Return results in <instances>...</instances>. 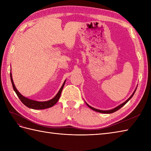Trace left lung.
<instances>
[{
  "instance_id": "1",
  "label": "left lung",
  "mask_w": 151,
  "mask_h": 151,
  "mask_svg": "<svg viewBox=\"0 0 151 151\" xmlns=\"http://www.w3.org/2000/svg\"><path fill=\"white\" fill-rule=\"evenodd\" d=\"M136 90V89H135V91H134V93H132V95H131L130 97H129V99H128L126 101H125L124 102H123V103H122V104H120L119 106H118L117 107L115 108H114V109H112V110H97V109H95V108H92L91 106H90L88 105V104H87V105L88 106V107H89V108H90L91 109H92L93 110L96 111H97V112H100V113H103V114H111V113H114V112L117 111L118 110H119V109H120L121 108L123 107V106H124L125 104H127V102L129 101L130 100V99L133 97V95H134V93H135Z\"/></svg>"
}]
</instances>
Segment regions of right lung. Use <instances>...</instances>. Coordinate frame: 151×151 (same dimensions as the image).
I'll return each mask as SVG.
<instances>
[{
	"mask_svg": "<svg viewBox=\"0 0 151 151\" xmlns=\"http://www.w3.org/2000/svg\"><path fill=\"white\" fill-rule=\"evenodd\" d=\"M10 78H11V82H12V84L13 86V88H14V90L16 93V94H17L18 97L21 100V101L28 108H30L32 109H35V110H43V109H45V108H50V107L53 106L58 101L60 97L61 93H62L63 88L65 83V81L63 82V84L62 87H61L60 91L52 99H51V100H49V101H45V102H39V101L31 100V99H29L23 97V96H22L20 93L17 91V89H16L15 86L14 85V81H13V80H12V76L11 73H10Z\"/></svg>",
	"mask_w": 151,
	"mask_h": 151,
	"instance_id": "obj_1",
	"label": "right lung"
}]
</instances>
